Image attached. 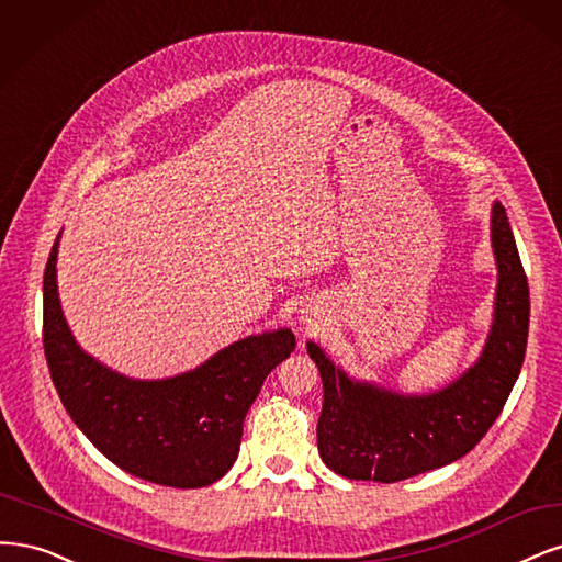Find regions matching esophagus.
Wrapping results in <instances>:
<instances>
[{"label": "esophagus", "mask_w": 562, "mask_h": 562, "mask_svg": "<svg viewBox=\"0 0 562 562\" xmlns=\"http://www.w3.org/2000/svg\"><path fill=\"white\" fill-rule=\"evenodd\" d=\"M301 322L305 324V329H307V327H313V319H311V317H307V315H303V317H301Z\"/></svg>", "instance_id": "esophagus-1"}]
</instances>
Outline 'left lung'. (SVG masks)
I'll return each instance as SVG.
<instances>
[{
    "label": "left lung",
    "mask_w": 562,
    "mask_h": 562,
    "mask_svg": "<svg viewBox=\"0 0 562 562\" xmlns=\"http://www.w3.org/2000/svg\"><path fill=\"white\" fill-rule=\"evenodd\" d=\"M491 247L497 268L491 329L474 364L443 387L400 392L361 380L319 342H305L324 387L317 450L331 472L378 483L418 476L467 456L497 420L518 380L530 327V289L499 201L491 207Z\"/></svg>",
    "instance_id": "obj_1"
}]
</instances>
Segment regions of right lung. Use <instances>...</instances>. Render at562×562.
Returning a JSON list of instances; mask_svg holds the SVG:
<instances>
[{
    "instance_id": "add662e5",
    "label": "right lung",
    "mask_w": 562,
    "mask_h": 562,
    "mask_svg": "<svg viewBox=\"0 0 562 562\" xmlns=\"http://www.w3.org/2000/svg\"><path fill=\"white\" fill-rule=\"evenodd\" d=\"M44 270V352L69 418L106 460L142 481L205 487L238 460L266 375L296 348L292 329L251 334L168 378L123 375L88 355L58 294V247Z\"/></svg>"
}]
</instances>
